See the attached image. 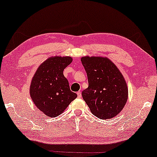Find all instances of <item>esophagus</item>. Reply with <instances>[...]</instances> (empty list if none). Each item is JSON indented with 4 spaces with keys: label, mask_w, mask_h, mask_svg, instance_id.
I'll return each mask as SVG.
<instances>
[{
    "label": "esophagus",
    "mask_w": 157,
    "mask_h": 157,
    "mask_svg": "<svg viewBox=\"0 0 157 157\" xmlns=\"http://www.w3.org/2000/svg\"><path fill=\"white\" fill-rule=\"evenodd\" d=\"M77 96H78V98H81V96H82V94H81V91L77 92Z\"/></svg>",
    "instance_id": "esophagus-1"
}]
</instances>
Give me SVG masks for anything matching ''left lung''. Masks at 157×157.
I'll return each mask as SVG.
<instances>
[{
	"label": "left lung",
	"instance_id": "obj_1",
	"mask_svg": "<svg viewBox=\"0 0 157 157\" xmlns=\"http://www.w3.org/2000/svg\"><path fill=\"white\" fill-rule=\"evenodd\" d=\"M81 60L88 80V88L82 92V97L92 113L101 120L116 116L128 98L122 74L106 58L86 56Z\"/></svg>",
	"mask_w": 157,
	"mask_h": 157
}]
</instances>
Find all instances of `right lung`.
Wrapping results in <instances>:
<instances>
[{"instance_id":"obj_1","label":"right lung","mask_w":157,"mask_h":157,"mask_svg":"<svg viewBox=\"0 0 157 157\" xmlns=\"http://www.w3.org/2000/svg\"><path fill=\"white\" fill-rule=\"evenodd\" d=\"M71 61L69 56L49 58L38 67L32 79L30 97L38 109L48 117L60 115L77 97L63 74L64 69Z\"/></svg>"}]
</instances>
